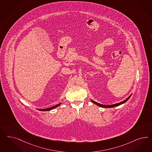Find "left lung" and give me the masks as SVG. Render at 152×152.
Returning <instances> with one entry per match:
<instances>
[{"mask_svg":"<svg viewBox=\"0 0 152 152\" xmlns=\"http://www.w3.org/2000/svg\"><path fill=\"white\" fill-rule=\"evenodd\" d=\"M131 96H132V94H131V95H130L128 98H126L125 100L123 101L122 102H120V103H115V104H112V105H104V104H102L97 103V102H96L92 100V99H91V101H92V102H93V103H94V104H97V106H99V107H101L112 108L114 107H116V106H120V105L122 104L123 103L126 102L127 101V100L130 98V97H131Z\"/></svg>","mask_w":152,"mask_h":152,"instance_id":"obj_1","label":"left lung"}]
</instances>
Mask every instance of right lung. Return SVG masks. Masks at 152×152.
I'll return each instance as SVG.
<instances>
[{
  "label": "right lung",
  "instance_id": "1",
  "mask_svg": "<svg viewBox=\"0 0 152 152\" xmlns=\"http://www.w3.org/2000/svg\"><path fill=\"white\" fill-rule=\"evenodd\" d=\"M61 103H59V104H56V105H55V106H53V107H51L48 108H45V109H41V110H40V109H38V110H39V111H50V110H53V109H54L55 108L58 107V106H59L61 104Z\"/></svg>",
  "mask_w": 152,
  "mask_h": 152
}]
</instances>
